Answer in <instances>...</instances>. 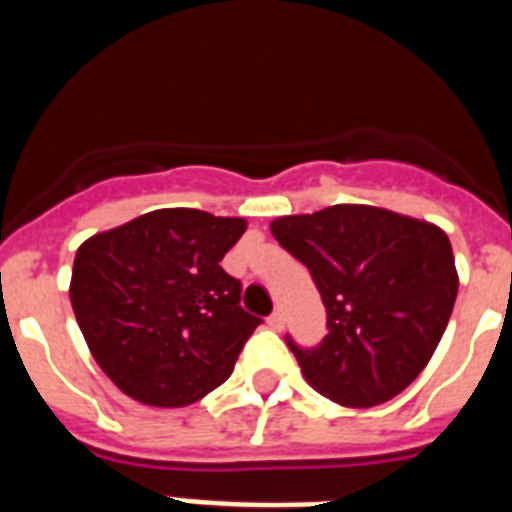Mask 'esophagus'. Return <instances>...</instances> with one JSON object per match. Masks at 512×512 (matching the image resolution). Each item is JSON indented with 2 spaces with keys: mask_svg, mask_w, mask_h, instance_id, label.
Returning a JSON list of instances; mask_svg holds the SVG:
<instances>
[{
  "mask_svg": "<svg viewBox=\"0 0 512 512\" xmlns=\"http://www.w3.org/2000/svg\"><path fill=\"white\" fill-rule=\"evenodd\" d=\"M266 323H269L271 330H282L284 328V312L282 310H274L269 315V320H266Z\"/></svg>",
  "mask_w": 512,
  "mask_h": 512,
  "instance_id": "obj_1",
  "label": "esophagus"
}]
</instances>
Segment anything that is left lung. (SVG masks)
Returning a JSON list of instances; mask_svg holds the SVG:
<instances>
[{
	"mask_svg": "<svg viewBox=\"0 0 512 512\" xmlns=\"http://www.w3.org/2000/svg\"><path fill=\"white\" fill-rule=\"evenodd\" d=\"M271 235L310 269L328 312L320 346L287 341L307 384L343 408L400 395L431 361L454 310L449 235L372 205L277 217Z\"/></svg>",
	"mask_w": 512,
	"mask_h": 512,
	"instance_id": "8db88e82",
	"label": "left lung"
}]
</instances>
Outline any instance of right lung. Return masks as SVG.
<instances>
[{
	"mask_svg": "<svg viewBox=\"0 0 512 512\" xmlns=\"http://www.w3.org/2000/svg\"><path fill=\"white\" fill-rule=\"evenodd\" d=\"M246 228L243 217L166 207L81 243L71 307L117 390L151 408H184L233 374L261 323L220 266Z\"/></svg>",
	"mask_w": 512,
	"mask_h": 512,
	"instance_id": "right-lung-1",
	"label": "right lung"
}]
</instances>
